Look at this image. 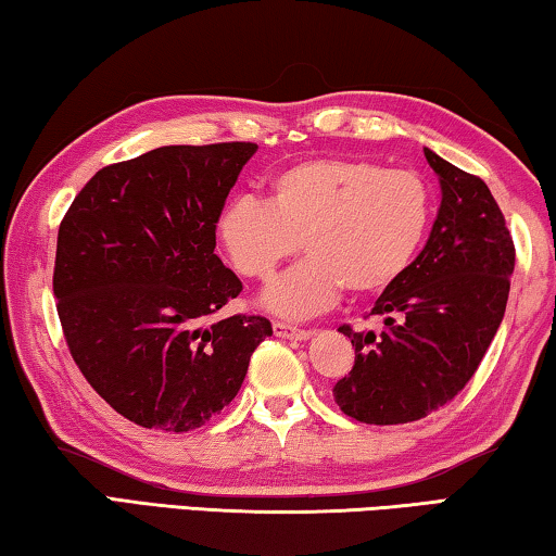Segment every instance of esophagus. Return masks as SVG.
Listing matches in <instances>:
<instances>
[{
  "label": "esophagus",
  "mask_w": 556,
  "mask_h": 556,
  "mask_svg": "<svg viewBox=\"0 0 556 556\" xmlns=\"http://www.w3.org/2000/svg\"><path fill=\"white\" fill-rule=\"evenodd\" d=\"M273 332H276L278 338H283V340H307L313 334V332L300 330V327L288 325V323H273Z\"/></svg>",
  "instance_id": "obj_1"
}]
</instances>
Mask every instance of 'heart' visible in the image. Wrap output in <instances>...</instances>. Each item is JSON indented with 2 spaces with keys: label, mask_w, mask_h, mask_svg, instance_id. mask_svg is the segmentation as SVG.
<instances>
[{
  "label": "heart",
  "mask_w": 556,
  "mask_h": 556,
  "mask_svg": "<svg viewBox=\"0 0 556 556\" xmlns=\"http://www.w3.org/2000/svg\"><path fill=\"white\" fill-rule=\"evenodd\" d=\"M433 199L412 169L369 160L315 157L268 181V204L233 197L216 218V236L243 276L268 280L303 243L307 253L273 283L263 305L303 320L350 295L379 293L412 266L429 233Z\"/></svg>",
  "instance_id": "1"
}]
</instances>
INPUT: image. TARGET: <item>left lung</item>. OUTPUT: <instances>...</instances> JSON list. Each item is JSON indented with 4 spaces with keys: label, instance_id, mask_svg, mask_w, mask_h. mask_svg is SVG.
I'll list each match as a JSON object with an SVG mask.
<instances>
[{
    "label": "left lung",
    "instance_id": "1",
    "mask_svg": "<svg viewBox=\"0 0 556 556\" xmlns=\"http://www.w3.org/2000/svg\"><path fill=\"white\" fill-rule=\"evenodd\" d=\"M441 208L416 261L387 286L371 315L384 332H354V367L334 402L362 424H408L451 402L476 375L503 323L515 245L480 177L424 148Z\"/></svg>",
    "mask_w": 556,
    "mask_h": 556
}]
</instances>
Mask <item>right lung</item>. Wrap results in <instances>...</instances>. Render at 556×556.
<instances>
[{"instance_id": "obj_1", "label": "right lung", "mask_w": 556, "mask_h": 556, "mask_svg": "<svg viewBox=\"0 0 556 556\" xmlns=\"http://www.w3.org/2000/svg\"><path fill=\"white\" fill-rule=\"evenodd\" d=\"M258 144H167L96 172L63 216V334L88 384L144 429L192 431L239 394L266 317L214 315L241 293L216 218Z\"/></svg>"}]
</instances>
